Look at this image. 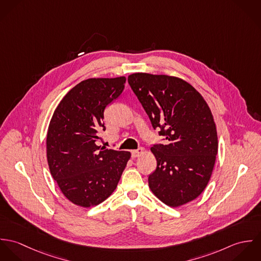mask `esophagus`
I'll return each mask as SVG.
<instances>
[{
    "label": "esophagus",
    "mask_w": 261,
    "mask_h": 261,
    "mask_svg": "<svg viewBox=\"0 0 261 261\" xmlns=\"http://www.w3.org/2000/svg\"><path fill=\"white\" fill-rule=\"evenodd\" d=\"M144 152H145V149H143V148L134 149V150H132V158H138V156H140L141 154H143Z\"/></svg>",
    "instance_id": "34e87169"
}]
</instances>
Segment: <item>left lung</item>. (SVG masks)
<instances>
[{
	"mask_svg": "<svg viewBox=\"0 0 261 261\" xmlns=\"http://www.w3.org/2000/svg\"><path fill=\"white\" fill-rule=\"evenodd\" d=\"M127 81L166 143L151 147L156 169L151 192L166 205L179 207L207 186L215 165L218 138L212 112L187 81L169 75L134 73Z\"/></svg>",
	"mask_w": 261,
	"mask_h": 261,
	"instance_id": "1",
	"label": "left lung"
}]
</instances>
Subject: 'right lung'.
Segmentation results:
<instances>
[{"mask_svg": "<svg viewBox=\"0 0 261 261\" xmlns=\"http://www.w3.org/2000/svg\"><path fill=\"white\" fill-rule=\"evenodd\" d=\"M125 77L89 78L62 98L49 123L46 149L50 173L75 205L96 206L115 190L129 151L100 148L106 108L122 92Z\"/></svg>", "mask_w": 261, "mask_h": 261, "instance_id": "add662e5", "label": "right lung"}]
</instances>
